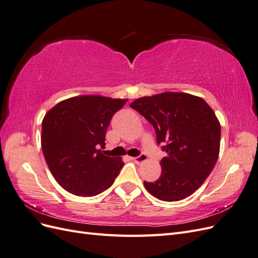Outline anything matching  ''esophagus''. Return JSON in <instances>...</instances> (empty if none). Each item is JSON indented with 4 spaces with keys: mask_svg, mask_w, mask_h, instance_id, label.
Listing matches in <instances>:
<instances>
[{
    "mask_svg": "<svg viewBox=\"0 0 258 258\" xmlns=\"http://www.w3.org/2000/svg\"><path fill=\"white\" fill-rule=\"evenodd\" d=\"M147 159H148L147 156L144 155V154L138 156V157H134V158H132V160H134L136 163H138V165H140V163H142V162H145Z\"/></svg>",
    "mask_w": 258,
    "mask_h": 258,
    "instance_id": "obj_1",
    "label": "esophagus"
}]
</instances>
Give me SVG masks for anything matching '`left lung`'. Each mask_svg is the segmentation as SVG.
Returning a JSON list of instances; mask_svg holds the SVG:
<instances>
[{
	"label": "left lung",
	"mask_w": 258,
	"mask_h": 258,
	"mask_svg": "<svg viewBox=\"0 0 258 258\" xmlns=\"http://www.w3.org/2000/svg\"><path fill=\"white\" fill-rule=\"evenodd\" d=\"M150 121L157 143H165L161 175L144 182L146 190L162 201H178L204 184L220 154L221 123L206 101L186 92L166 91L130 104Z\"/></svg>",
	"instance_id": "1"
}]
</instances>
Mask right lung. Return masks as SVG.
Here are the masks:
<instances>
[{
	"mask_svg": "<svg viewBox=\"0 0 258 258\" xmlns=\"http://www.w3.org/2000/svg\"><path fill=\"white\" fill-rule=\"evenodd\" d=\"M127 100L76 96L61 101L46 113L42 151L62 188L80 197H92L113 185L123 161L121 157L105 156L97 145H105L111 118Z\"/></svg>",
	"mask_w": 258,
	"mask_h": 258,
	"instance_id": "obj_1",
	"label": "right lung"
}]
</instances>
